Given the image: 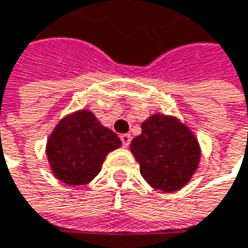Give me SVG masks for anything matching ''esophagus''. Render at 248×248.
<instances>
[{"label":"esophagus","mask_w":248,"mask_h":248,"mask_svg":"<svg viewBox=\"0 0 248 248\" xmlns=\"http://www.w3.org/2000/svg\"><path fill=\"white\" fill-rule=\"evenodd\" d=\"M131 140H132V137H131L129 134H123V135H120L122 145L125 147V148H128V147H129V144H131Z\"/></svg>","instance_id":"1"}]
</instances>
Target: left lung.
Segmentation results:
<instances>
[{
  "mask_svg": "<svg viewBox=\"0 0 248 248\" xmlns=\"http://www.w3.org/2000/svg\"><path fill=\"white\" fill-rule=\"evenodd\" d=\"M142 132L131 142L147 183L166 193L185 187L196 173L201 147L193 132L174 116L151 114L142 122Z\"/></svg>",
  "mask_w": 248,
  "mask_h": 248,
  "instance_id": "8db88e82",
  "label": "left lung"
}]
</instances>
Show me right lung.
I'll return each instance as SVG.
<instances>
[{
	"label": "right lung",
	"mask_w": 248,
	"mask_h": 248,
	"mask_svg": "<svg viewBox=\"0 0 248 248\" xmlns=\"http://www.w3.org/2000/svg\"><path fill=\"white\" fill-rule=\"evenodd\" d=\"M120 145L117 135L84 108L59 120L47 138L46 157L58 180L82 186L100 173L106 155Z\"/></svg>",
	"instance_id": "1"
}]
</instances>
